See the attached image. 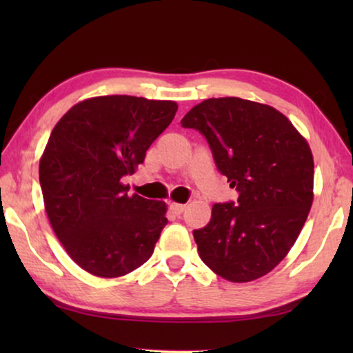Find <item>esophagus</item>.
<instances>
[{
  "instance_id": "1",
  "label": "esophagus",
  "mask_w": 353,
  "mask_h": 353,
  "mask_svg": "<svg viewBox=\"0 0 353 353\" xmlns=\"http://www.w3.org/2000/svg\"><path fill=\"white\" fill-rule=\"evenodd\" d=\"M168 205H170V210H172L175 215H181L183 210L186 209V205L176 204V202H170V204H168Z\"/></svg>"
}]
</instances>
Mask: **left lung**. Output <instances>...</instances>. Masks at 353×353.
Segmentation results:
<instances>
[{"label": "left lung", "instance_id": "1", "mask_svg": "<svg viewBox=\"0 0 353 353\" xmlns=\"http://www.w3.org/2000/svg\"><path fill=\"white\" fill-rule=\"evenodd\" d=\"M204 134L216 168L239 192L212 207L194 230L199 257L219 276L249 283L272 272L296 243L313 202L307 139L272 105L241 98L202 101L181 119Z\"/></svg>", "mask_w": 353, "mask_h": 353}]
</instances>
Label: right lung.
I'll use <instances>...</instances> for the list:
<instances>
[{
  "instance_id": "right-lung-1",
  "label": "right lung",
  "mask_w": 353,
  "mask_h": 353,
  "mask_svg": "<svg viewBox=\"0 0 353 353\" xmlns=\"http://www.w3.org/2000/svg\"><path fill=\"white\" fill-rule=\"evenodd\" d=\"M175 101L96 96L52 128L40 159L46 215L69 257L94 276L119 278L151 257L167 225V204L123 185L172 123Z\"/></svg>"
}]
</instances>
